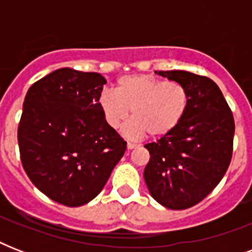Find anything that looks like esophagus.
Listing matches in <instances>:
<instances>
[{
	"label": "esophagus",
	"mask_w": 252,
	"mask_h": 252,
	"mask_svg": "<svg viewBox=\"0 0 252 252\" xmlns=\"http://www.w3.org/2000/svg\"><path fill=\"white\" fill-rule=\"evenodd\" d=\"M126 148H128L129 150H132V149H136V148H138V145L137 144H133V142H128V144H126Z\"/></svg>",
	"instance_id": "esophagus-1"
}]
</instances>
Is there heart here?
<instances>
[{
  "label": "heart",
  "instance_id": "1",
  "mask_svg": "<svg viewBox=\"0 0 252 252\" xmlns=\"http://www.w3.org/2000/svg\"><path fill=\"white\" fill-rule=\"evenodd\" d=\"M103 120L112 130L120 129L132 112V120L124 128L128 138L163 137L175 129L187 114L189 93L175 81H163L149 74H132L119 78L115 90L98 96Z\"/></svg>",
  "mask_w": 252,
  "mask_h": 252
}]
</instances>
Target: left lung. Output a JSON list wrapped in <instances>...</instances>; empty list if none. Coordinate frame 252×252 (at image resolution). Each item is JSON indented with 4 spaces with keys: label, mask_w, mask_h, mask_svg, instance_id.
I'll return each mask as SVG.
<instances>
[{
    "label": "left lung",
    "mask_w": 252,
    "mask_h": 252,
    "mask_svg": "<svg viewBox=\"0 0 252 252\" xmlns=\"http://www.w3.org/2000/svg\"><path fill=\"white\" fill-rule=\"evenodd\" d=\"M156 73L187 87L189 107L175 129L145 145L150 159L144 178L154 200L180 211L205 199L225 175L233 156L234 118L211 78L184 70Z\"/></svg>",
    "instance_id": "obj_1"
}]
</instances>
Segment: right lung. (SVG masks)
Listing matches in <instances>:
<instances>
[{"mask_svg": "<svg viewBox=\"0 0 252 252\" xmlns=\"http://www.w3.org/2000/svg\"><path fill=\"white\" fill-rule=\"evenodd\" d=\"M99 73L57 69L30 87L18 126L22 166L56 203L81 207L102 191L126 149L98 107Z\"/></svg>", "mask_w": 252, "mask_h": 252, "instance_id": "right-lung-1", "label": "right lung"}]
</instances>
